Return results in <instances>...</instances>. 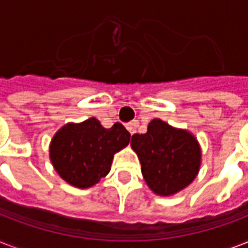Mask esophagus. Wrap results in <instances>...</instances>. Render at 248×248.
I'll use <instances>...</instances> for the list:
<instances>
[{
    "mask_svg": "<svg viewBox=\"0 0 248 248\" xmlns=\"http://www.w3.org/2000/svg\"><path fill=\"white\" fill-rule=\"evenodd\" d=\"M138 127H139V121H131L130 124H126V128H127L128 132H130L131 135L132 134H135L136 128Z\"/></svg>",
    "mask_w": 248,
    "mask_h": 248,
    "instance_id": "34e87169",
    "label": "esophagus"
}]
</instances>
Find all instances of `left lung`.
Segmentation results:
<instances>
[{
	"label": "left lung",
	"mask_w": 248,
	"mask_h": 248,
	"mask_svg": "<svg viewBox=\"0 0 248 248\" xmlns=\"http://www.w3.org/2000/svg\"><path fill=\"white\" fill-rule=\"evenodd\" d=\"M148 186L158 196H172L188 186L200 171L201 148L186 130L155 118L145 134L131 138Z\"/></svg>",
	"instance_id": "8db88e82"
}]
</instances>
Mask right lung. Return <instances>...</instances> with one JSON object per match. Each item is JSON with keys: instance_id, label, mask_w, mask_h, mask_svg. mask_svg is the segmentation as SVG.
Instances as JSON below:
<instances>
[{"instance_id": "add662e5", "label": "right lung", "mask_w": 248, "mask_h": 248, "mask_svg": "<svg viewBox=\"0 0 248 248\" xmlns=\"http://www.w3.org/2000/svg\"><path fill=\"white\" fill-rule=\"evenodd\" d=\"M130 132L124 124L104 128L96 118L67 124L50 144V159L60 177L76 188H90L110 171L113 155L127 147Z\"/></svg>"}]
</instances>
